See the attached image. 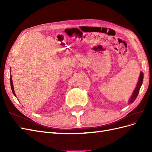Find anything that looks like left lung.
Instances as JSON below:
<instances>
[{
    "mask_svg": "<svg viewBox=\"0 0 152 152\" xmlns=\"http://www.w3.org/2000/svg\"><path fill=\"white\" fill-rule=\"evenodd\" d=\"M142 80H143V73L141 72L138 82H137L136 88H135L134 92H133V94H132L131 98V99L129 100V103H132L134 102V101L137 98V95H138V93H139V92H140V87H141V86L142 85Z\"/></svg>",
    "mask_w": 152,
    "mask_h": 152,
    "instance_id": "left-lung-1",
    "label": "left lung"
}]
</instances>
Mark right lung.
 Returning a JSON list of instances; mask_svg holds the SVG:
<instances>
[{
    "mask_svg": "<svg viewBox=\"0 0 152 152\" xmlns=\"http://www.w3.org/2000/svg\"><path fill=\"white\" fill-rule=\"evenodd\" d=\"M10 83H11V89H12V93H13L14 95H15V96H16V94H15V91H14V87H13V85H12V80L11 77L10 78Z\"/></svg>",
    "mask_w": 152,
    "mask_h": 152,
    "instance_id": "add662e5",
    "label": "right lung"
}]
</instances>
